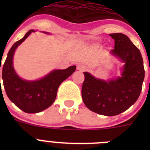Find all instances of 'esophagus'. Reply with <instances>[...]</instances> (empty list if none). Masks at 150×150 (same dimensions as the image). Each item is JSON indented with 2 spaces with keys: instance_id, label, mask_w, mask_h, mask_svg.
<instances>
[{
  "instance_id": "obj_1",
  "label": "esophagus",
  "mask_w": 150,
  "mask_h": 150,
  "mask_svg": "<svg viewBox=\"0 0 150 150\" xmlns=\"http://www.w3.org/2000/svg\"><path fill=\"white\" fill-rule=\"evenodd\" d=\"M77 69L78 71H80V72H83V71H85V69H86V67L83 65H82V64H79V65H78V67H77Z\"/></svg>"
}]
</instances>
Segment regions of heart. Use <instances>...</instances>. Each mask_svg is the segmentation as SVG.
I'll list each match as a JSON object with an SVG mask.
<instances>
[{
	"label": "heart",
	"mask_w": 150,
	"mask_h": 150,
	"mask_svg": "<svg viewBox=\"0 0 150 150\" xmlns=\"http://www.w3.org/2000/svg\"><path fill=\"white\" fill-rule=\"evenodd\" d=\"M98 48H99V46H98L97 44H93L90 46V49H92V50H96Z\"/></svg>",
	"instance_id": "b5f03b06"
}]
</instances>
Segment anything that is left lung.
<instances>
[{"label":"left lung","instance_id":"1","mask_svg":"<svg viewBox=\"0 0 150 150\" xmlns=\"http://www.w3.org/2000/svg\"><path fill=\"white\" fill-rule=\"evenodd\" d=\"M110 35L115 40L114 49L110 54L124 63L120 76L104 81L85 72L81 93L89 110L102 115L114 116L137 102L144 79V68L140 51L125 35Z\"/></svg>","mask_w":150,"mask_h":150}]
</instances>
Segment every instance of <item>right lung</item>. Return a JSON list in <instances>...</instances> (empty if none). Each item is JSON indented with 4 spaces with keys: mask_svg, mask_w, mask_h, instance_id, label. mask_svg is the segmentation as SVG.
Returning a JSON list of instances; mask_svg holds the SVG:
<instances>
[{
    "mask_svg": "<svg viewBox=\"0 0 150 150\" xmlns=\"http://www.w3.org/2000/svg\"><path fill=\"white\" fill-rule=\"evenodd\" d=\"M35 32L34 30H29L21 40L12 46L2 69L3 83L8 99L27 113L40 112L49 107L55 101L59 86L76 69L75 65L65 69H54L43 78L35 81L21 78L13 68V55L16 48ZM43 33L50 34L47 32Z\"/></svg>",
    "mask_w": 150,
    "mask_h": 150,
    "instance_id": "add662e5",
    "label": "right lung"
}]
</instances>
